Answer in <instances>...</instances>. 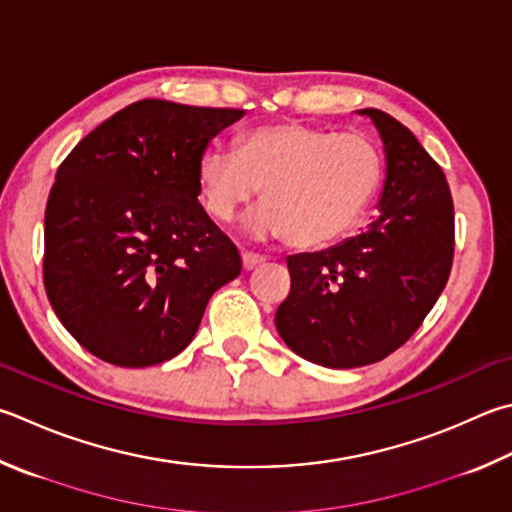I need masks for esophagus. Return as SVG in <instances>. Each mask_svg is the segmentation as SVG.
Segmentation results:
<instances>
[{"instance_id": "1", "label": "esophagus", "mask_w": 512, "mask_h": 512, "mask_svg": "<svg viewBox=\"0 0 512 512\" xmlns=\"http://www.w3.org/2000/svg\"><path fill=\"white\" fill-rule=\"evenodd\" d=\"M264 262H266L264 255L248 253V250H244V253H241V264H244V271H253V268H257L259 264H264Z\"/></svg>"}]
</instances>
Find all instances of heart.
<instances>
[{"label": "heart", "instance_id": "obj_1", "mask_svg": "<svg viewBox=\"0 0 512 512\" xmlns=\"http://www.w3.org/2000/svg\"><path fill=\"white\" fill-rule=\"evenodd\" d=\"M383 156L365 134L306 123L257 127L237 150L210 147L199 161L201 199L212 219L228 224L262 192L250 219L257 235L297 248L336 241L356 226L374 199Z\"/></svg>", "mask_w": 512, "mask_h": 512}]
</instances>
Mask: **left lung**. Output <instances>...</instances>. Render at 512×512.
Returning <instances> with one entry per match:
<instances>
[{"instance_id": "1", "label": "left lung", "mask_w": 512, "mask_h": 512, "mask_svg": "<svg viewBox=\"0 0 512 512\" xmlns=\"http://www.w3.org/2000/svg\"><path fill=\"white\" fill-rule=\"evenodd\" d=\"M358 114L385 145L380 215L338 246L288 257L291 293L275 313L286 345L331 369L371 365L405 345L448 284L454 255V206L439 163L385 111Z\"/></svg>"}]
</instances>
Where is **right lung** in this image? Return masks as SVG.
Listing matches in <instances>:
<instances>
[{
  "instance_id": "right-lung-1",
  "label": "right lung",
  "mask_w": 512,
  "mask_h": 512,
  "mask_svg": "<svg viewBox=\"0 0 512 512\" xmlns=\"http://www.w3.org/2000/svg\"><path fill=\"white\" fill-rule=\"evenodd\" d=\"M244 109L138 100L73 147L44 212V288L89 353L152 367L190 345L212 293L241 273L199 203V161Z\"/></svg>"
}]
</instances>
